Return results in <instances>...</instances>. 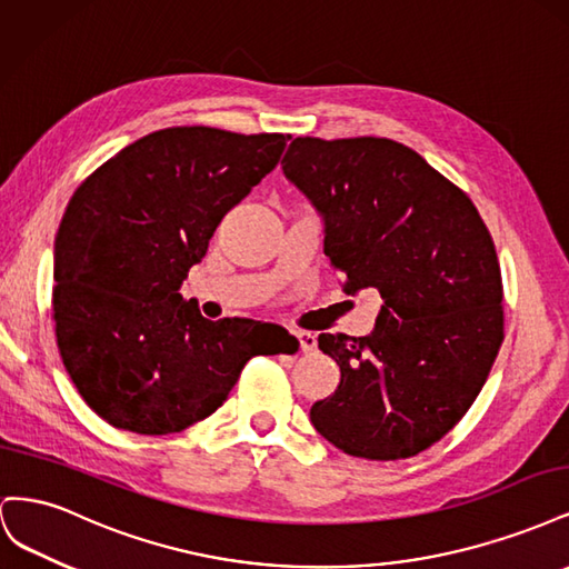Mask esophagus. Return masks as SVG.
Instances as JSON below:
<instances>
[{"mask_svg":"<svg viewBox=\"0 0 569 569\" xmlns=\"http://www.w3.org/2000/svg\"><path fill=\"white\" fill-rule=\"evenodd\" d=\"M297 339H299V347H301V351H303V353H308V351H313V349H316V335H313V332H303V330H299V332H297Z\"/></svg>","mask_w":569,"mask_h":569,"instance_id":"obj_1","label":"esophagus"}]
</instances>
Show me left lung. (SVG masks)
<instances>
[{"instance_id":"1","label":"left lung","mask_w":569,"mask_h":569,"mask_svg":"<svg viewBox=\"0 0 569 569\" xmlns=\"http://www.w3.org/2000/svg\"><path fill=\"white\" fill-rule=\"evenodd\" d=\"M284 176L325 216V256L347 291H380L368 337L320 335L341 370L311 422L339 451L418 456L470 410L503 343V282L470 197L387 137H297Z\"/></svg>"}]
</instances>
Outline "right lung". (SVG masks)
<instances>
[{
    "mask_svg": "<svg viewBox=\"0 0 569 569\" xmlns=\"http://www.w3.org/2000/svg\"><path fill=\"white\" fill-rule=\"evenodd\" d=\"M289 134L157 130L84 178L54 244L57 347L101 420L173 435L228 399L247 360L295 353L256 320H206L180 295L218 222L278 166Z\"/></svg>",
    "mask_w": 569,
    "mask_h": 569,
    "instance_id": "add662e5",
    "label": "right lung"
}]
</instances>
